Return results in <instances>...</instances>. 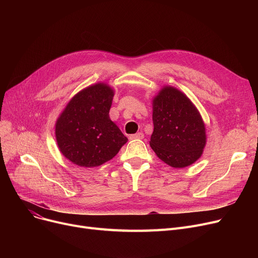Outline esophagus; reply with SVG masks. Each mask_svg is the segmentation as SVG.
Returning <instances> with one entry per match:
<instances>
[{
    "mask_svg": "<svg viewBox=\"0 0 258 258\" xmlns=\"http://www.w3.org/2000/svg\"><path fill=\"white\" fill-rule=\"evenodd\" d=\"M144 138V135L143 133H137V134H134V135H131L130 136V139H143Z\"/></svg>",
    "mask_w": 258,
    "mask_h": 258,
    "instance_id": "1",
    "label": "esophagus"
}]
</instances>
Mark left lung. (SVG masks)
<instances>
[{"label":"left lung","mask_w":258,"mask_h":258,"mask_svg":"<svg viewBox=\"0 0 258 258\" xmlns=\"http://www.w3.org/2000/svg\"><path fill=\"white\" fill-rule=\"evenodd\" d=\"M154 132L150 145L174 168L191 165L206 145V130L195 104L184 93L164 87L153 100Z\"/></svg>","instance_id":"8db88e82"}]
</instances>
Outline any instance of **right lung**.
Masks as SVG:
<instances>
[{
    "mask_svg": "<svg viewBox=\"0 0 258 258\" xmlns=\"http://www.w3.org/2000/svg\"><path fill=\"white\" fill-rule=\"evenodd\" d=\"M113 89L102 83L78 92L55 124L60 153L81 167L99 166L113 159L127 142L110 119Z\"/></svg>",
    "mask_w": 258,
    "mask_h": 258,
    "instance_id": "obj_1",
    "label": "right lung"
}]
</instances>
